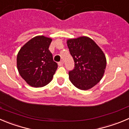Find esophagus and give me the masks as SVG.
<instances>
[{
	"label": "esophagus",
	"mask_w": 129,
	"mask_h": 129,
	"mask_svg": "<svg viewBox=\"0 0 129 129\" xmlns=\"http://www.w3.org/2000/svg\"><path fill=\"white\" fill-rule=\"evenodd\" d=\"M58 65L59 66H62L63 65V60H61L60 62H59L58 63Z\"/></svg>",
	"instance_id": "obj_1"
}]
</instances>
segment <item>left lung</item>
Here are the masks:
<instances>
[{"mask_svg": "<svg viewBox=\"0 0 129 129\" xmlns=\"http://www.w3.org/2000/svg\"><path fill=\"white\" fill-rule=\"evenodd\" d=\"M75 67L69 73L71 82L78 89L87 90L101 80L106 67V58L103 50L86 36L67 40Z\"/></svg>", "mask_w": 129, "mask_h": 129, "instance_id": "1", "label": "left lung"}]
</instances>
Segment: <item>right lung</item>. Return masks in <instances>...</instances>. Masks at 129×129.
I'll list each match as a JSON object with an SVG mask.
<instances>
[{
  "label": "right lung",
  "mask_w": 129,
  "mask_h": 129,
  "mask_svg": "<svg viewBox=\"0 0 129 129\" xmlns=\"http://www.w3.org/2000/svg\"><path fill=\"white\" fill-rule=\"evenodd\" d=\"M52 39L44 36L33 37L21 48L17 55L18 73L30 86L43 87L52 80L58 67L48 50Z\"/></svg>",
  "instance_id": "right-lung-1"
}]
</instances>
